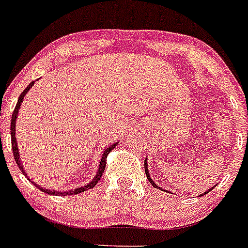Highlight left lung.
I'll use <instances>...</instances> for the list:
<instances>
[{
	"mask_svg": "<svg viewBox=\"0 0 248 248\" xmlns=\"http://www.w3.org/2000/svg\"><path fill=\"white\" fill-rule=\"evenodd\" d=\"M144 166H145V173H146V177H147V179H149V182H150V183H151V185H152V186H154V187H155V188H157V189H161V190H165V189H163V188L158 187V185H156L155 182H154V181H152V179H151V176H150V173H149V169H147V158H146V160H145V161H144ZM213 188H214V187H212V188H210V189H208V190H206V192H204V193H203V194H201V197H203V195L208 194V193H209V192H210V190H212V189H213Z\"/></svg>",
	"mask_w": 248,
	"mask_h": 248,
	"instance_id": "1",
	"label": "left lung"
}]
</instances>
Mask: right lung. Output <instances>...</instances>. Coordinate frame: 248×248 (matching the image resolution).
<instances>
[{
  "instance_id": "obj_1",
  "label": "right lung",
  "mask_w": 248,
  "mask_h": 248,
  "mask_svg": "<svg viewBox=\"0 0 248 248\" xmlns=\"http://www.w3.org/2000/svg\"><path fill=\"white\" fill-rule=\"evenodd\" d=\"M34 82L35 81H33V82H31L28 85V87L26 88V90L23 91V92L20 93L19 98H18V102L17 104H16V108L15 110H13V114H12V120H11V142H12V150H13V156H15V160H16V163H17V166L19 167V170L22 171V173L26 174V171L23 170V165H22V161H20L19 158V150H18V145H17V139H16V120H17L18 118V112H19V108L20 106H22V102H23L24 97H26V94L28 93V91L31 90V87H33ZM118 145V142H115V144L110 145V146H108V149H106L103 151V154H102V157H101V161H99V166H98V170H97L96 172V176L93 177L92 181L90 182V183H87L86 186H82V187H77V188H74V189H70V190H63V192H56V190H51V189H45V188H43L42 186H39L38 183H34V182H31V183H34L35 185V187H38V189H40L42 192L44 193H47V194H51V195H72V194H78V193H82L85 192V190L87 189H92L94 186L98 183L99 178L102 177V173L104 172V169H106V161H107V156H108V154L110 151H112L113 149H114L115 146ZM27 176V174H26Z\"/></svg>"
}]
</instances>
